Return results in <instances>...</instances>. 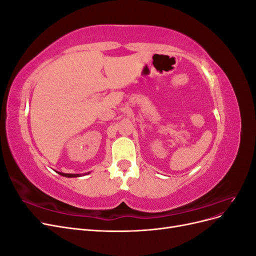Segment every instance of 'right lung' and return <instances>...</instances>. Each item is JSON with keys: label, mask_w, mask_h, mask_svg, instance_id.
<instances>
[{"label": "right lung", "mask_w": 256, "mask_h": 256, "mask_svg": "<svg viewBox=\"0 0 256 256\" xmlns=\"http://www.w3.org/2000/svg\"><path fill=\"white\" fill-rule=\"evenodd\" d=\"M60 175L65 176V177H79L81 176L80 174H66V173H62V172H58Z\"/></svg>", "instance_id": "add662e5"}]
</instances>
